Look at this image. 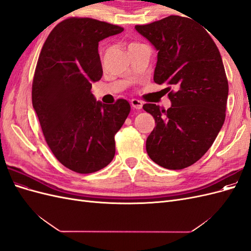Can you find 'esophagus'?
<instances>
[{"instance_id":"1","label":"esophagus","mask_w":251,"mask_h":251,"mask_svg":"<svg viewBox=\"0 0 251 251\" xmlns=\"http://www.w3.org/2000/svg\"><path fill=\"white\" fill-rule=\"evenodd\" d=\"M131 105H132V108H134L135 110H140V109H142L143 103L138 100H132Z\"/></svg>"}]
</instances>
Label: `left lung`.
I'll use <instances>...</instances> for the list:
<instances>
[{"label": "left lung", "mask_w": 251, "mask_h": 251, "mask_svg": "<svg viewBox=\"0 0 251 251\" xmlns=\"http://www.w3.org/2000/svg\"><path fill=\"white\" fill-rule=\"evenodd\" d=\"M191 19L170 16L135 26L158 52L154 81L170 86L166 92L174 88L168 110L143 105L156 123L147 139L148 155L168 170L198 161L225 120L228 81L221 54L206 30Z\"/></svg>", "instance_id": "left-lung-1"}]
</instances>
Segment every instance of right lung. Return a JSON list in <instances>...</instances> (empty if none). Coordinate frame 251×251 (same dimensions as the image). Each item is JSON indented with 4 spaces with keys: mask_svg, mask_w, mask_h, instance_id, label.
<instances>
[{
    "mask_svg": "<svg viewBox=\"0 0 251 251\" xmlns=\"http://www.w3.org/2000/svg\"><path fill=\"white\" fill-rule=\"evenodd\" d=\"M123 31L93 19H67L50 32L37 60L33 109L51 151L73 172L94 173L113 160L114 136L131 111L126 100L104 104L91 92L102 76L98 43Z\"/></svg>",
    "mask_w": 251,
    "mask_h": 251,
    "instance_id": "1",
    "label": "right lung"
}]
</instances>
